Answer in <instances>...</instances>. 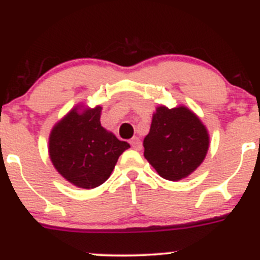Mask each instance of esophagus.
<instances>
[{"label": "esophagus", "instance_id": "obj_1", "mask_svg": "<svg viewBox=\"0 0 260 260\" xmlns=\"http://www.w3.org/2000/svg\"><path fill=\"white\" fill-rule=\"evenodd\" d=\"M131 146H132L135 150H137V151H140V150L142 149L141 140H140L138 137H133L132 140H131Z\"/></svg>", "mask_w": 260, "mask_h": 260}]
</instances>
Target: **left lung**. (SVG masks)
Masks as SVG:
<instances>
[{"mask_svg": "<svg viewBox=\"0 0 260 260\" xmlns=\"http://www.w3.org/2000/svg\"><path fill=\"white\" fill-rule=\"evenodd\" d=\"M144 155L160 177L179 181L204 161L209 135L199 116L186 106H159L152 115Z\"/></svg>", "mask_w": 260, "mask_h": 260, "instance_id": "obj_1", "label": "left lung"}]
</instances>
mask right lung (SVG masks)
<instances>
[{"mask_svg": "<svg viewBox=\"0 0 260 260\" xmlns=\"http://www.w3.org/2000/svg\"><path fill=\"white\" fill-rule=\"evenodd\" d=\"M101 106H75L50 133L48 152L53 167L77 187L103 185L129 144L119 141L100 123Z\"/></svg>", "mask_w": 260, "mask_h": 260, "instance_id": "1", "label": "right lung"}]
</instances>
